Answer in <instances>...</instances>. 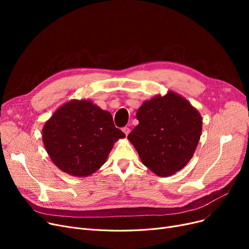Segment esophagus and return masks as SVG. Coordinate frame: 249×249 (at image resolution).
Returning <instances> with one entry per match:
<instances>
[{"instance_id":"34e87169","label":"esophagus","mask_w":249,"mask_h":249,"mask_svg":"<svg viewBox=\"0 0 249 249\" xmlns=\"http://www.w3.org/2000/svg\"><path fill=\"white\" fill-rule=\"evenodd\" d=\"M122 131H123L124 134L127 136V135L129 134V132H130V129H129L128 127H123V128H122Z\"/></svg>"}]
</instances>
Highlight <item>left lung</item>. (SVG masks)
I'll return each mask as SVG.
<instances>
[{
	"label": "left lung",
	"instance_id": "8db88e82",
	"mask_svg": "<svg viewBox=\"0 0 249 249\" xmlns=\"http://www.w3.org/2000/svg\"><path fill=\"white\" fill-rule=\"evenodd\" d=\"M139 124L128 135L142 163L160 177L171 176L193 158L202 132V117L179 95L169 91L142 104Z\"/></svg>",
	"mask_w": 249,
	"mask_h": 249
}]
</instances>
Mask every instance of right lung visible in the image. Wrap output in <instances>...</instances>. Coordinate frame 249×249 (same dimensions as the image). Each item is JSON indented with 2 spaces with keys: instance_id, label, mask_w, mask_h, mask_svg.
<instances>
[{
  "instance_id": "obj_1",
  "label": "right lung",
  "mask_w": 249,
  "mask_h": 249,
  "mask_svg": "<svg viewBox=\"0 0 249 249\" xmlns=\"http://www.w3.org/2000/svg\"><path fill=\"white\" fill-rule=\"evenodd\" d=\"M45 149L62 172L75 177L94 174L106 161L114 142L125 137L108 111L89 101L61 106L42 130Z\"/></svg>"
}]
</instances>
